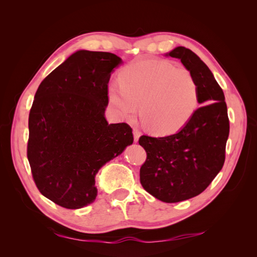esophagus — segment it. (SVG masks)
<instances>
[{
  "label": "esophagus",
  "mask_w": 257,
  "mask_h": 257,
  "mask_svg": "<svg viewBox=\"0 0 257 257\" xmlns=\"http://www.w3.org/2000/svg\"><path fill=\"white\" fill-rule=\"evenodd\" d=\"M133 132H134V142L137 143L139 137H141V135H142V133H141V132H139L137 128H135V127L133 128Z\"/></svg>",
  "instance_id": "34e87169"
}]
</instances>
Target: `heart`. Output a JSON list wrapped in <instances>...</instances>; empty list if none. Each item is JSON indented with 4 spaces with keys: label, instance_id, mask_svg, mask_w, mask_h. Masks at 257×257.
Wrapping results in <instances>:
<instances>
[{
    "label": "heart",
    "instance_id": "obj_1",
    "mask_svg": "<svg viewBox=\"0 0 257 257\" xmlns=\"http://www.w3.org/2000/svg\"><path fill=\"white\" fill-rule=\"evenodd\" d=\"M108 98L122 116L141 114L157 134H172L190 121L198 106L199 87L185 67L160 59L133 62L123 68L120 79L108 85Z\"/></svg>",
    "mask_w": 257,
    "mask_h": 257
}]
</instances>
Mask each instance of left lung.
<instances>
[{
    "mask_svg": "<svg viewBox=\"0 0 257 257\" xmlns=\"http://www.w3.org/2000/svg\"><path fill=\"white\" fill-rule=\"evenodd\" d=\"M166 56L180 60L195 76L201 106L176 134L141 136L138 143L147 152L141 183L155 198L178 203L199 195L220 173L229 120L223 90L199 57L181 46Z\"/></svg>",
    "mask_w": 257,
    "mask_h": 257,
    "instance_id": "8db88e82",
    "label": "left lung"
}]
</instances>
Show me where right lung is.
<instances>
[{
    "label": "right lung",
    "mask_w": 257,
    "mask_h": 257,
    "mask_svg": "<svg viewBox=\"0 0 257 257\" xmlns=\"http://www.w3.org/2000/svg\"><path fill=\"white\" fill-rule=\"evenodd\" d=\"M121 58L79 50L46 77L29 114L27 155L37 189L79 209L95 200L99 168L133 144L126 123L108 124V82Z\"/></svg>",
    "instance_id": "obj_1"
}]
</instances>
